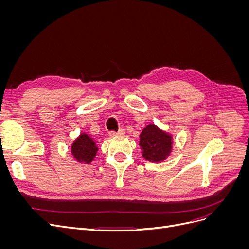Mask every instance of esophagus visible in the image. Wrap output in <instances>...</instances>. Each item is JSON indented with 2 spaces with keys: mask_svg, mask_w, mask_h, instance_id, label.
Masks as SVG:
<instances>
[{
  "mask_svg": "<svg viewBox=\"0 0 249 249\" xmlns=\"http://www.w3.org/2000/svg\"><path fill=\"white\" fill-rule=\"evenodd\" d=\"M125 134V131L124 129H120L118 132H110L109 135L111 137H114V136H124Z\"/></svg>",
  "mask_w": 249,
  "mask_h": 249,
  "instance_id": "1",
  "label": "esophagus"
}]
</instances>
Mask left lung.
I'll return each mask as SVG.
<instances>
[{"instance_id": "obj_1", "label": "left lung", "mask_w": 249, "mask_h": 249, "mask_svg": "<svg viewBox=\"0 0 249 249\" xmlns=\"http://www.w3.org/2000/svg\"><path fill=\"white\" fill-rule=\"evenodd\" d=\"M139 145L142 157L148 162L161 163L171 155L173 136L155 124H147L140 134Z\"/></svg>"}]
</instances>
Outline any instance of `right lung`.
Returning a JSON list of instances; mask_svg holds the SVG:
<instances>
[{"mask_svg":"<svg viewBox=\"0 0 249 249\" xmlns=\"http://www.w3.org/2000/svg\"><path fill=\"white\" fill-rule=\"evenodd\" d=\"M96 141L87 133H81L73 140L71 146V153L73 160L81 164H90L97 154Z\"/></svg>","mask_w":249,"mask_h":249,"instance_id":"1","label":"right lung"}]
</instances>
